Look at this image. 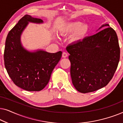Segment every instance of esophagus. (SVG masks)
<instances>
[{"mask_svg": "<svg viewBox=\"0 0 123 123\" xmlns=\"http://www.w3.org/2000/svg\"><path fill=\"white\" fill-rule=\"evenodd\" d=\"M67 56H68V54L65 53V52H63V54H62V57L64 58H67Z\"/></svg>", "mask_w": 123, "mask_h": 123, "instance_id": "1", "label": "esophagus"}]
</instances>
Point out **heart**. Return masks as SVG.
Instances as JSON below:
<instances>
[{
	"label": "heart",
	"instance_id": "heart-1",
	"mask_svg": "<svg viewBox=\"0 0 123 123\" xmlns=\"http://www.w3.org/2000/svg\"><path fill=\"white\" fill-rule=\"evenodd\" d=\"M90 28L88 25L84 24L80 22H73L64 23L60 28L62 35H70L72 41L77 42L81 41L88 35Z\"/></svg>",
	"mask_w": 123,
	"mask_h": 123
}]
</instances>
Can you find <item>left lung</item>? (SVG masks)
Segmentation results:
<instances>
[{
    "label": "left lung",
    "instance_id": "obj_1",
    "mask_svg": "<svg viewBox=\"0 0 123 123\" xmlns=\"http://www.w3.org/2000/svg\"><path fill=\"white\" fill-rule=\"evenodd\" d=\"M105 26L107 27L66 48L70 54L72 83L81 93L106 86L118 65L120 48L117 33L109 24L103 25L98 30Z\"/></svg>",
    "mask_w": 123,
    "mask_h": 123
}]
</instances>
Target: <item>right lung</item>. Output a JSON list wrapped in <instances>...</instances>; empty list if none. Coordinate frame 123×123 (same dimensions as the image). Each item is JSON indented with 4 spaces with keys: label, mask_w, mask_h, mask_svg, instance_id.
<instances>
[{
    "label": "right lung",
    "mask_w": 123,
    "mask_h": 123,
    "mask_svg": "<svg viewBox=\"0 0 123 123\" xmlns=\"http://www.w3.org/2000/svg\"><path fill=\"white\" fill-rule=\"evenodd\" d=\"M29 22L42 23L43 21L26 14L9 32L4 49V65L16 86L28 91H39L48 85L62 52L50 53L41 50L31 52L25 49L21 36Z\"/></svg>",
    "instance_id": "obj_1"
}]
</instances>
